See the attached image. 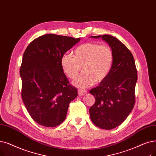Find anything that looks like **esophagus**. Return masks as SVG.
I'll return each mask as SVG.
<instances>
[{"instance_id": "34e87169", "label": "esophagus", "mask_w": 156, "mask_h": 156, "mask_svg": "<svg viewBox=\"0 0 156 156\" xmlns=\"http://www.w3.org/2000/svg\"><path fill=\"white\" fill-rule=\"evenodd\" d=\"M78 92L79 96H83V95H85L87 93V92L85 90H78Z\"/></svg>"}]
</instances>
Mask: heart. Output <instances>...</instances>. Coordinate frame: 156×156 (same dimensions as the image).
<instances>
[{"label": "heart", "instance_id": "obj_1", "mask_svg": "<svg viewBox=\"0 0 156 156\" xmlns=\"http://www.w3.org/2000/svg\"><path fill=\"white\" fill-rule=\"evenodd\" d=\"M113 61V52L109 46L86 43L75 48L73 56L64 54L60 58V66L71 80L76 78L82 67L83 73L74 81L73 85L85 89L95 82L104 81L112 70Z\"/></svg>", "mask_w": 156, "mask_h": 156}]
</instances>
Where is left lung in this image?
<instances>
[{
  "instance_id": "8db88e82",
  "label": "left lung",
  "mask_w": 156,
  "mask_h": 156,
  "mask_svg": "<svg viewBox=\"0 0 156 156\" xmlns=\"http://www.w3.org/2000/svg\"><path fill=\"white\" fill-rule=\"evenodd\" d=\"M91 37L102 38L114 55L110 74L90 90L96 99L89 109L90 119L98 127L110 130L122 123L133 109L137 70L131 52L116 37L106 34Z\"/></svg>"
}]
</instances>
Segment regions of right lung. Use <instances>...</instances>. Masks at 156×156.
<instances>
[{"label": "right lung", "instance_id": "add662e5", "mask_svg": "<svg viewBox=\"0 0 156 156\" xmlns=\"http://www.w3.org/2000/svg\"><path fill=\"white\" fill-rule=\"evenodd\" d=\"M80 38L45 34L29 44L20 74L22 98L30 117L40 125L53 127L62 123L69 103L78 96L60 66L64 54Z\"/></svg>", "mask_w": 156, "mask_h": 156}]
</instances>
